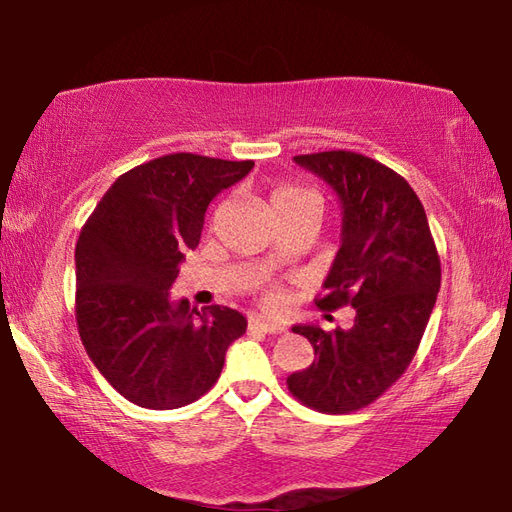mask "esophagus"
<instances>
[{
    "label": "esophagus",
    "mask_w": 512,
    "mask_h": 512,
    "mask_svg": "<svg viewBox=\"0 0 512 512\" xmlns=\"http://www.w3.org/2000/svg\"><path fill=\"white\" fill-rule=\"evenodd\" d=\"M250 332H264V334H280L284 332V325L275 323V320H266L262 316H250L248 320Z\"/></svg>",
    "instance_id": "34e87169"
}]
</instances>
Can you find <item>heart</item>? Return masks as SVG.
I'll list each match as a JSON object with an SVG mask.
<instances>
[{
	"label": "heart",
	"instance_id": "heart-1",
	"mask_svg": "<svg viewBox=\"0 0 512 512\" xmlns=\"http://www.w3.org/2000/svg\"><path fill=\"white\" fill-rule=\"evenodd\" d=\"M309 201H318V198L298 185H280V187H275L271 194V207H273L277 219H282L284 214H289L291 210H296V207L305 205ZM266 302L268 305H275L277 293L275 291L266 293Z\"/></svg>",
	"mask_w": 512,
	"mask_h": 512
}]
</instances>
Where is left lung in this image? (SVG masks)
I'll use <instances>...</instances> for the list:
<instances>
[{"label": "left lung", "mask_w": 512, "mask_h": 512, "mask_svg": "<svg viewBox=\"0 0 512 512\" xmlns=\"http://www.w3.org/2000/svg\"><path fill=\"white\" fill-rule=\"evenodd\" d=\"M341 201V248L318 307L357 311L350 329L293 325L316 359L287 379L296 400L320 413L359 411L388 391L415 357L440 289V257L411 185L352 151L296 155Z\"/></svg>", "instance_id": "8db88e82"}]
</instances>
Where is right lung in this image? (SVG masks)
I'll return each mask as SVG.
<instances>
[{
  "label": "right lung",
  "instance_id": "add662e5",
  "mask_svg": "<svg viewBox=\"0 0 512 512\" xmlns=\"http://www.w3.org/2000/svg\"><path fill=\"white\" fill-rule=\"evenodd\" d=\"M253 160L171 153L119 176L76 244V323L85 352L119 395L142 409L196 402L216 384L239 311L171 300L187 250L201 241L207 205Z\"/></svg>",
  "mask_w": 512,
  "mask_h": 512
}]
</instances>
